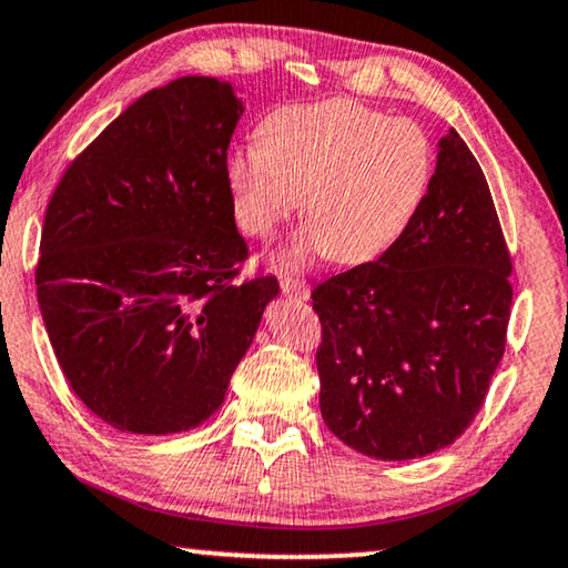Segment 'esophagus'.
Segmentation results:
<instances>
[{"label": "esophagus", "instance_id": "1", "mask_svg": "<svg viewBox=\"0 0 568 568\" xmlns=\"http://www.w3.org/2000/svg\"><path fill=\"white\" fill-rule=\"evenodd\" d=\"M281 287H283V293L287 295V298H295V301H308L311 298L308 283L298 275H281Z\"/></svg>", "mask_w": 568, "mask_h": 568}]
</instances>
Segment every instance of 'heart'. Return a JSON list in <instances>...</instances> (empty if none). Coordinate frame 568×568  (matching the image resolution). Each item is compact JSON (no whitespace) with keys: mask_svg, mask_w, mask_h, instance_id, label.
I'll list each match as a JSON object with an SVG mask.
<instances>
[{"mask_svg":"<svg viewBox=\"0 0 568 568\" xmlns=\"http://www.w3.org/2000/svg\"><path fill=\"white\" fill-rule=\"evenodd\" d=\"M436 148L426 126L352 99L283 106L265 116L257 145L224 163L236 224L270 240L298 206L308 226L283 265L324 255L342 265L375 260L408 230L426 201Z\"/></svg>","mask_w":568,"mask_h":568,"instance_id":"heart-1","label":"heart"}]
</instances>
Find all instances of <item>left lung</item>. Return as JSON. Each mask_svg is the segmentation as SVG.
<instances>
[{
  "label": "left lung",
  "instance_id": "obj_1",
  "mask_svg": "<svg viewBox=\"0 0 568 568\" xmlns=\"http://www.w3.org/2000/svg\"><path fill=\"white\" fill-rule=\"evenodd\" d=\"M485 173L452 130L408 230L379 260L313 287L328 430L372 459L454 444L505 354L513 285Z\"/></svg>",
  "mask_w": 568,
  "mask_h": 568
}]
</instances>
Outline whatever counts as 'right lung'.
I'll use <instances>...</instances> for the list:
<instances>
[{"label": "right lung", "instance_id": "1", "mask_svg": "<svg viewBox=\"0 0 568 568\" xmlns=\"http://www.w3.org/2000/svg\"><path fill=\"white\" fill-rule=\"evenodd\" d=\"M244 112L232 83L183 75L126 106L68 165L36 267L58 365L109 426L168 436L224 403L281 285L240 281L224 163Z\"/></svg>", "mask_w": 568, "mask_h": 568}]
</instances>
